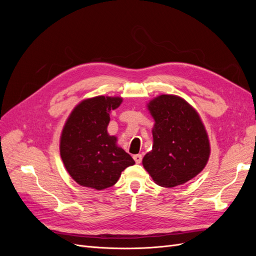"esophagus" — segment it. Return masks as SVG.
<instances>
[{
    "mask_svg": "<svg viewBox=\"0 0 256 256\" xmlns=\"http://www.w3.org/2000/svg\"><path fill=\"white\" fill-rule=\"evenodd\" d=\"M134 161H136V164H141V161H142V154H134Z\"/></svg>",
    "mask_w": 256,
    "mask_h": 256,
    "instance_id": "1",
    "label": "esophagus"
}]
</instances>
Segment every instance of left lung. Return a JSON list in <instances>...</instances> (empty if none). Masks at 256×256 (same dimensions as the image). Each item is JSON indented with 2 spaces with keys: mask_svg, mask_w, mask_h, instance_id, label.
<instances>
[{
  "mask_svg": "<svg viewBox=\"0 0 256 256\" xmlns=\"http://www.w3.org/2000/svg\"><path fill=\"white\" fill-rule=\"evenodd\" d=\"M154 120L152 152L143 166L161 187L173 188L196 177L210 154L208 136L198 112L184 99L160 95L147 104Z\"/></svg>",
  "mask_w": 256,
  "mask_h": 256,
  "instance_id": "obj_1",
  "label": "left lung"
}]
</instances>
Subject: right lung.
Returning <instances> with one entry per match:
<instances>
[{
  "mask_svg": "<svg viewBox=\"0 0 256 256\" xmlns=\"http://www.w3.org/2000/svg\"><path fill=\"white\" fill-rule=\"evenodd\" d=\"M122 98L97 96L85 99L72 110L62 131L60 152L72 180L83 187L104 190L118 182L122 172L136 162L116 145L106 131L110 112Z\"/></svg>",
  "mask_w": 256,
  "mask_h": 256,
  "instance_id": "add662e5",
  "label": "right lung"
}]
</instances>
